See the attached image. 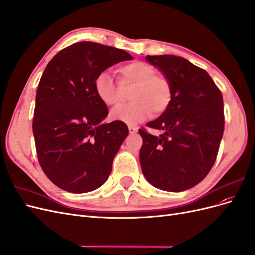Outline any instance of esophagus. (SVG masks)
I'll use <instances>...</instances> for the list:
<instances>
[{"label":"esophagus","mask_w":255,"mask_h":255,"mask_svg":"<svg viewBox=\"0 0 255 255\" xmlns=\"http://www.w3.org/2000/svg\"><path fill=\"white\" fill-rule=\"evenodd\" d=\"M128 132H129V134H135L137 132V128L135 127L128 126Z\"/></svg>","instance_id":"obj_1"}]
</instances>
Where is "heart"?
Listing matches in <instances>:
<instances>
[{"label":"heart","instance_id":"b5f03b06","mask_svg":"<svg viewBox=\"0 0 255 255\" xmlns=\"http://www.w3.org/2000/svg\"><path fill=\"white\" fill-rule=\"evenodd\" d=\"M119 85L107 72L100 73L94 83L98 99L109 107L118 106L123 97L122 89L130 90L132 102L112 113L114 120L127 125H136L153 112L154 115L164 113L171 102L172 90L164 75L156 74L152 65L143 61H133L118 68Z\"/></svg>","mask_w":255,"mask_h":255}]
</instances>
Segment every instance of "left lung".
I'll use <instances>...</instances> for the list:
<instances>
[{
    "label": "left lung",
    "mask_w": 255,
    "mask_h": 255,
    "mask_svg": "<svg viewBox=\"0 0 255 255\" xmlns=\"http://www.w3.org/2000/svg\"><path fill=\"white\" fill-rule=\"evenodd\" d=\"M170 83L171 102L146 126L159 137L139 129L141 170L150 184L165 191L187 190L201 182L217 157L225 129L223 99L205 70L183 57H145Z\"/></svg>",
    "instance_id": "1"
}]
</instances>
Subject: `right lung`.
Returning a JSON list of instances; mask_svg holds the SVG:
<instances>
[{
    "mask_svg": "<svg viewBox=\"0 0 255 255\" xmlns=\"http://www.w3.org/2000/svg\"><path fill=\"white\" fill-rule=\"evenodd\" d=\"M130 59L121 49L82 41L59 51L45 67L33 134L42 170L59 188L84 194L109 179L128 129L121 121L103 122L109 109L98 99L94 83L107 68Z\"/></svg>",
    "mask_w": 255,
    "mask_h": 255,
    "instance_id": "right-lung-1",
    "label": "right lung"
}]
</instances>
